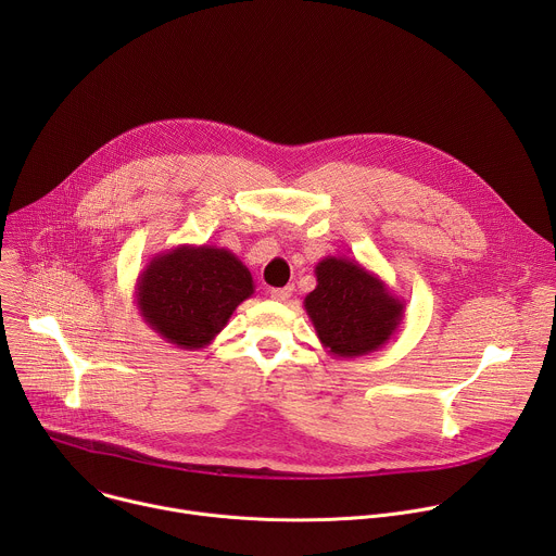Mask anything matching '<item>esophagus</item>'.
<instances>
[{
    "mask_svg": "<svg viewBox=\"0 0 556 556\" xmlns=\"http://www.w3.org/2000/svg\"><path fill=\"white\" fill-rule=\"evenodd\" d=\"M270 296H273L275 301L286 303V301L292 296V288H290V286H286V288H275V290H270Z\"/></svg>",
    "mask_w": 556,
    "mask_h": 556,
    "instance_id": "1",
    "label": "esophagus"
}]
</instances>
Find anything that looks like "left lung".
<instances>
[{
	"label": "left lung",
	"mask_w": 556,
	"mask_h": 556,
	"mask_svg": "<svg viewBox=\"0 0 556 556\" xmlns=\"http://www.w3.org/2000/svg\"><path fill=\"white\" fill-rule=\"evenodd\" d=\"M316 288L303 305L321 345L339 358L380 350L399 332L405 301L387 283L348 257H324L314 268Z\"/></svg>",
	"instance_id": "left-lung-1"
}]
</instances>
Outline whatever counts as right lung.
I'll return each instance as SVG.
<instances>
[{
  "instance_id": "right-lung-1",
  "label": "right lung",
  "mask_w": 556,
  "mask_h": 556,
  "mask_svg": "<svg viewBox=\"0 0 556 556\" xmlns=\"http://www.w3.org/2000/svg\"><path fill=\"white\" fill-rule=\"evenodd\" d=\"M255 292L253 275L228 249L180 244L149 260L136 281L142 321L182 350L206 348Z\"/></svg>"
}]
</instances>
